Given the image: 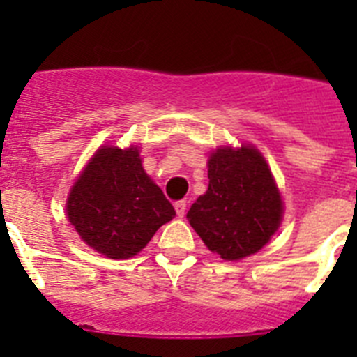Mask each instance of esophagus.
<instances>
[{
	"mask_svg": "<svg viewBox=\"0 0 357 357\" xmlns=\"http://www.w3.org/2000/svg\"><path fill=\"white\" fill-rule=\"evenodd\" d=\"M175 211H176V216L184 218V214H185V202L184 200L175 202Z\"/></svg>",
	"mask_w": 357,
	"mask_h": 357,
	"instance_id": "esophagus-1",
	"label": "esophagus"
}]
</instances>
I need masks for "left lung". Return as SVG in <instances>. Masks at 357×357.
I'll return each instance as SVG.
<instances>
[{
    "label": "left lung",
    "instance_id": "1",
    "mask_svg": "<svg viewBox=\"0 0 357 357\" xmlns=\"http://www.w3.org/2000/svg\"><path fill=\"white\" fill-rule=\"evenodd\" d=\"M209 188L188 220L211 252L239 261L259 252L282 222V198L259 150L218 148L209 157Z\"/></svg>",
    "mask_w": 357,
    "mask_h": 357
}]
</instances>
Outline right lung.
<instances>
[{
  "mask_svg": "<svg viewBox=\"0 0 357 357\" xmlns=\"http://www.w3.org/2000/svg\"><path fill=\"white\" fill-rule=\"evenodd\" d=\"M69 222L91 248L110 259L139 254L175 209L144 173L139 148L102 146L73 184Z\"/></svg>",
  "mask_w": 357,
  "mask_h": 357,
  "instance_id": "right-lung-1",
  "label": "right lung"
}]
</instances>
